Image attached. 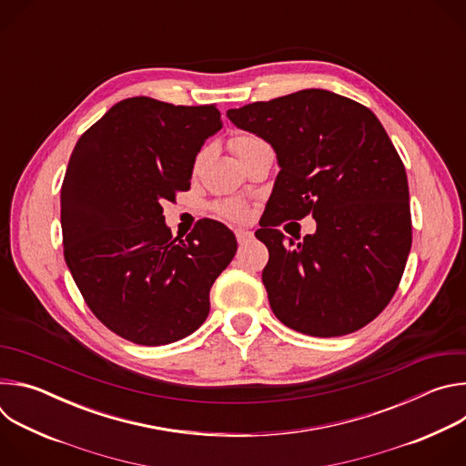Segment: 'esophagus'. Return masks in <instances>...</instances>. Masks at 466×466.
I'll use <instances>...</instances> for the list:
<instances>
[{
  "label": "esophagus",
  "instance_id": "obj_1",
  "mask_svg": "<svg viewBox=\"0 0 466 466\" xmlns=\"http://www.w3.org/2000/svg\"><path fill=\"white\" fill-rule=\"evenodd\" d=\"M252 238H254V234L250 230H245V228H238L236 230V239H238L239 245H247Z\"/></svg>",
  "mask_w": 466,
  "mask_h": 466
}]
</instances>
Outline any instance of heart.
Returning <instances> with one entry per match:
<instances>
[{
    "label": "heart",
    "mask_w": 466,
    "mask_h": 466,
    "mask_svg": "<svg viewBox=\"0 0 466 466\" xmlns=\"http://www.w3.org/2000/svg\"><path fill=\"white\" fill-rule=\"evenodd\" d=\"M232 149L236 151V155L239 157V160H243L247 155H250L252 151L263 147V146H269L263 138H259L258 135H252V132H239L232 140H230ZM205 155H198L197 162H201ZM218 212L230 219V221H245L250 216L248 205L239 201V198H227V201L218 205Z\"/></svg>",
    "instance_id": "obj_1"
}]
</instances>
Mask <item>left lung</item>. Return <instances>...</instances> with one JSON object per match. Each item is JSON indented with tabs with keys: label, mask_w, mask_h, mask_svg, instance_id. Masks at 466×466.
<instances>
[{
	"label": "left lung",
	"mask_w": 466,
	"mask_h": 466,
	"mask_svg": "<svg viewBox=\"0 0 466 466\" xmlns=\"http://www.w3.org/2000/svg\"><path fill=\"white\" fill-rule=\"evenodd\" d=\"M228 119L269 142L280 173L256 238L273 313L313 338L347 336L376 319L402 280L411 248L406 167L363 105L309 88L230 108ZM311 215L295 244L276 228Z\"/></svg>",
	"instance_id": "obj_1"
}]
</instances>
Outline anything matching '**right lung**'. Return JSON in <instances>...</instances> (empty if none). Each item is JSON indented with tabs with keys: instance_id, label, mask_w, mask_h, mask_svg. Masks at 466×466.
I'll list each match as a JSON object with an SVG mask.
<instances>
[{
	"instance_id": "obj_1",
	"label": "right lung",
	"mask_w": 466,
	"mask_h": 466,
	"mask_svg": "<svg viewBox=\"0 0 466 466\" xmlns=\"http://www.w3.org/2000/svg\"><path fill=\"white\" fill-rule=\"evenodd\" d=\"M223 127L216 105L151 97L116 103L79 138L60 189L64 259L92 313L146 347L178 341L210 311V289L238 243L201 219L182 239L164 201L189 189L197 153Z\"/></svg>"
}]
</instances>
